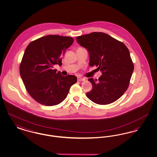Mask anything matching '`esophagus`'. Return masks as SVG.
<instances>
[{
    "mask_svg": "<svg viewBox=\"0 0 157 157\" xmlns=\"http://www.w3.org/2000/svg\"><path fill=\"white\" fill-rule=\"evenodd\" d=\"M84 81H85V79H83V78H80V77H78V81H79V82Z\"/></svg>",
    "mask_w": 157,
    "mask_h": 157,
    "instance_id": "1",
    "label": "esophagus"
}]
</instances>
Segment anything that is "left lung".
<instances>
[{"label": "left lung", "instance_id": "left-lung-1", "mask_svg": "<svg viewBox=\"0 0 157 157\" xmlns=\"http://www.w3.org/2000/svg\"><path fill=\"white\" fill-rule=\"evenodd\" d=\"M90 55V66L102 72L98 80L90 78L92 89L86 93L90 101L107 105L118 100L127 90L134 71L128 49L124 43L102 32L76 37Z\"/></svg>", "mask_w": 157, "mask_h": 157}]
</instances>
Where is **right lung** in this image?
<instances>
[{
  "label": "right lung",
  "mask_w": 157,
  "mask_h": 157,
  "mask_svg": "<svg viewBox=\"0 0 157 157\" xmlns=\"http://www.w3.org/2000/svg\"><path fill=\"white\" fill-rule=\"evenodd\" d=\"M74 42L69 36L47 35L31 42L20 64V75L27 92L38 103L53 106L67 97L77 81L74 75L64 76L54 69L62 65L66 49Z\"/></svg>",
  "instance_id": "obj_1"
}]
</instances>
